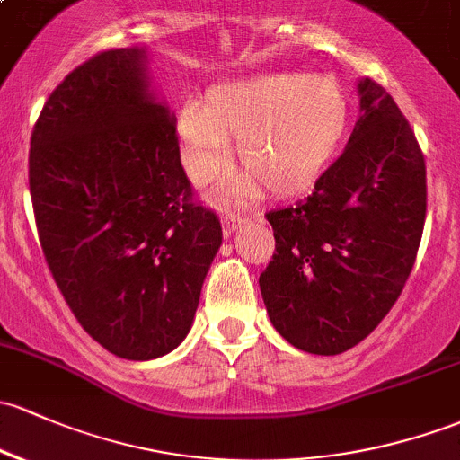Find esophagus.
<instances>
[{
  "mask_svg": "<svg viewBox=\"0 0 460 460\" xmlns=\"http://www.w3.org/2000/svg\"><path fill=\"white\" fill-rule=\"evenodd\" d=\"M221 224H224V234L230 236L232 232L239 230L241 226L245 224V219L241 215H234V212H226V215L221 217Z\"/></svg>",
  "mask_w": 460,
  "mask_h": 460,
  "instance_id": "esophagus-1",
  "label": "esophagus"
}]
</instances>
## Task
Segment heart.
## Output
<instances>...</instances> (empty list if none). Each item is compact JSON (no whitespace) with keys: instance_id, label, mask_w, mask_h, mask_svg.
<instances>
[{"instance_id":"b5f03b06","label":"heart","mask_w":460,"mask_h":460,"mask_svg":"<svg viewBox=\"0 0 460 460\" xmlns=\"http://www.w3.org/2000/svg\"><path fill=\"white\" fill-rule=\"evenodd\" d=\"M350 107L342 87L327 76L261 74L210 87L204 105L189 102L177 113L181 164L195 184H208L230 160L243 171L226 186L228 197L309 190L342 146Z\"/></svg>"}]
</instances>
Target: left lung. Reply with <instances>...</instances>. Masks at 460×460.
I'll return each instance as SVG.
<instances>
[{
	"label": "left lung",
	"instance_id": "left-lung-1",
	"mask_svg": "<svg viewBox=\"0 0 460 460\" xmlns=\"http://www.w3.org/2000/svg\"><path fill=\"white\" fill-rule=\"evenodd\" d=\"M359 120L314 192L270 210L276 252L259 285L274 329L296 349L338 355L386 318L426 224V160L379 83H358Z\"/></svg>",
	"mask_w": 460,
	"mask_h": 460
}]
</instances>
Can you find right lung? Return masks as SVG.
<instances>
[{
    "mask_svg": "<svg viewBox=\"0 0 460 460\" xmlns=\"http://www.w3.org/2000/svg\"><path fill=\"white\" fill-rule=\"evenodd\" d=\"M146 67L145 48H116L72 70L43 105L28 157L39 241L63 298L101 347L140 362L186 338L221 245Z\"/></svg>",
    "mask_w": 460,
    "mask_h": 460,
    "instance_id": "right-lung-1",
    "label": "right lung"
}]
</instances>
